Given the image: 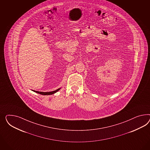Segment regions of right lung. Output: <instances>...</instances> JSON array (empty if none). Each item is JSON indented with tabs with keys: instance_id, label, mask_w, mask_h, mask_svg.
Segmentation results:
<instances>
[{
	"instance_id": "add662e5",
	"label": "right lung",
	"mask_w": 150,
	"mask_h": 150,
	"mask_svg": "<svg viewBox=\"0 0 150 150\" xmlns=\"http://www.w3.org/2000/svg\"><path fill=\"white\" fill-rule=\"evenodd\" d=\"M59 89H60V88L57 89V90H55V91H52V92H41L35 91H33L35 92L36 93H39V94H42V95H51V94H54V93H55L56 92H57V91H59Z\"/></svg>"
}]
</instances>
